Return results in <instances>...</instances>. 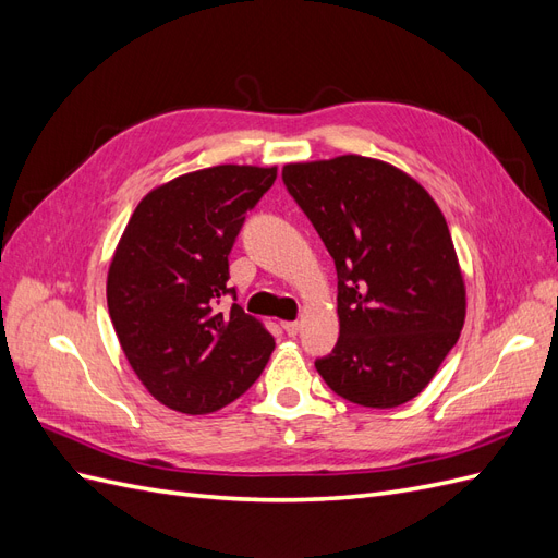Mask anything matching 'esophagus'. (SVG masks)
<instances>
[{"instance_id": "1", "label": "esophagus", "mask_w": 558, "mask_h": 558, "mask_svg": "<svg viewBox=\"0 0 558 558\" xmlns=\"http://www.w3.org/2000/svg\"><path fill=\"white\" fill-rule=\"evenodd\" d=\"M281 328L286 330V335H289V337H295V335L300 332L302 324H300V320H283V324H281Z\"/></svg>"}]
</instances>
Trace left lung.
<instances>
[{
    "instance_id": "8db88e82",
    "label": "left lung",
    "mask_w": 558,
    "mask_h": 558,
    "mask_svg": "<svg viewBox=\"0 0 558 558\" xmlns=\"http://www.w3.org/2000/svg\"><path fill=\"white\" fill-rule=\"evenodd\" d=\"M281 179L337 269L340 340L316 359L318 375L363 408L412 400L465 320L442 211L412 177L363 156L286 165Z\"/></svg>"
}]
</instances>
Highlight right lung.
Here are the masks:
<instances>
[{"label": "right lung", "mask_w": 558, "mask_h": 558, "mask_svg": "<svg viewBox=\"0 0 558 558\" xmlns=\"http://www.w3.org/2000/svg\"><path fill=\"white\" fill-rule=\"evenodd\" d=\"M277 167L218 165L150 191L113 253L107 305L118 342L148 393L170 410L209 414L256 381L275 349L232 302L228 256Z\"/></svg>", "instance_id": "obj_1"}]
</instances>
